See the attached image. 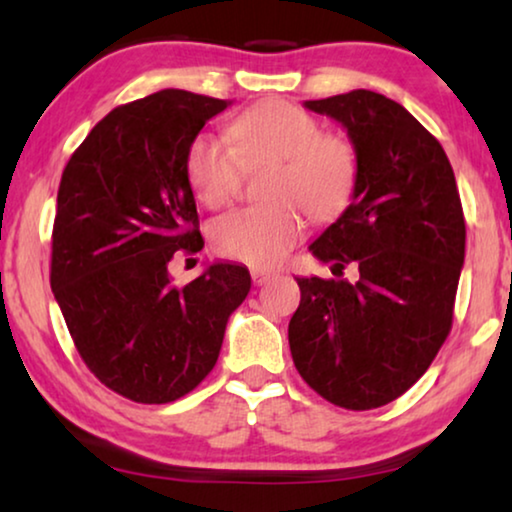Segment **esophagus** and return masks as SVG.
I'll use <instances>...</instances> for the list:
<instances>
[{"mask_svg":"<svg viewBox=\"0 0 512 512\" xmlns=\"http://www.w3.org/2000/svg\"><path fill=\"white\" fill-rule=\"evenodd\" d=\"M250 275H253L255 285H264V282H269V280L273 278L275 271H269V269H253V271H250Z\"/></svg>","mask_w":512,"mask_h":512,"instance_id":"1","label":"esophagus"}]
</instances>
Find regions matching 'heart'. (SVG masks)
<instances>
[{
    "instance_id": "1",
    "label": "heart",
    "mask_w": 512,
    "mask_h": 512,
    "mask_svg": "<svg viewBox=\"0 0 512 512\" xmlns=\"http://www.w3.org/2000/svg\"><path fill=\"white\" fill-rule=\"evenodd\" d=\"M230 143L198 134L186 152V175L198 200L221 207L237 196L243 166L271 164L264 196L271 202L218 216V253L250 266L280 264L303 237L305 214L330 221L351 205L358 186V152L344 136L321 132L319 120L289 102H264L227 127Z\"/></svg>"
}]
</instances>
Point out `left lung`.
I'll list each match as a JSON object with an SVG mask.
<instances>
[{"instance_id":"obj_1","label":"left lung","mask_w":512,"mask_h":512,"mask_svg":"<svg viewBox=\"0 0 512 512\" xmlns=\"http://www.w3.org/2000/svg\"><path fill=\"white\" fill-rule=\"evenodd\" d=\"M305 109L337 120L358 152L351 205L310 246L358 280L296 278L291 358L326 401L380 408L424 376L451 330L465 262L456 177L440 141L385 95L358 88Z\"/></svg>"}]
</instances>
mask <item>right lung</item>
<instances>
[{"instance_id": "right-lung-1", "label": "right lung", "mask_w": 512, "mask_h": 512, "mask_svg": "<svg viewBox=\"0 0 512 512\" xmlns=\"http://www.w3.org/2000/svg\"><path fill=\"white\" fill-rule=\"evenodd\" d=\"M230 100L152 93L113 109L61 175L52 232V291L97 378L136 403H170L214 369L250 273L209 264L175 287L170 259L205 246L186 152Z\"/></svg>"}]
</instances>
